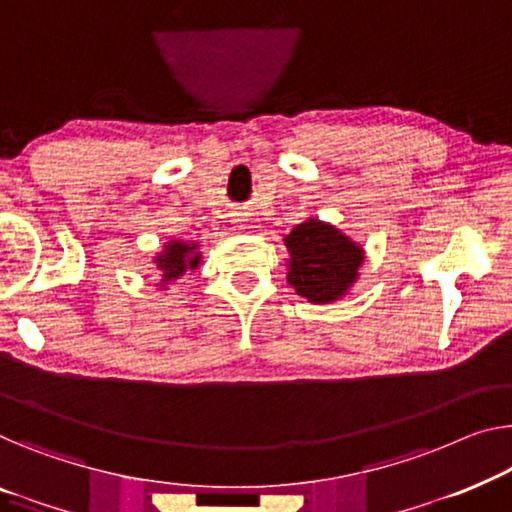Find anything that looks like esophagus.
I'll return each instance as SVG.
<instances>
[{
    "label": "esophagus",
    "mask_w": 512,
    "mask_h": 512,
    "mask_svg": "<svg viewBox=\"0 0 512 512\" xmlns=\"http://www.w3.org/2000/svg\"><path fill=\"white\" fill-rule=\"evenodd\" d=\"M232 223H234V230H246V220L243 218H234Z\"/></svg>",
    "instance_id": "34e87169"
}]
</instances>
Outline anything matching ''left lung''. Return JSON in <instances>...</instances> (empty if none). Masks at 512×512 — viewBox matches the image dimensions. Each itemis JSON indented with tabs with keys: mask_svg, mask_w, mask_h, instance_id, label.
<instances>
[{
	"mask_svg": "<svg viewBox=\"0 0 512 512\" xmlns=\"http://www.w3.org/2000/svg\"><path fill=\"white\" fill-rule=\"evenodd\" d=\"M287 248V282L308 303H335L352 292L361 276L365 250L352 236L317 216L305 218L282 239Z\"/></svg>",
	"mask_w": 512,
	"mask_h": 512,
	"instance_id": "left-lung-1",
	"label": "left lung"
}]
</instances>
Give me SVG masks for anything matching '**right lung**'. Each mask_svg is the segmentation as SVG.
Listing matches in <instances>:
<instances>
[{
  "instance_id": "right-lung-1",
  "label": "right lung",
  "mask_w": 512,
  "mask_h": 512,
  "mask_svg": "<svg viewBox=\"0 0 512 512\" xmlns=\"http://www.w3.org/2000/svg\"><path fill=\"white\" fill-rule=\"evenodd\" d=\"M202 264L200 243L197 241H183V239H170L160 246L154 255V266L158 271L156 287L160 292H167L170 285L181 280L188 271H195Z\"/></svg>"
}]
</instances>
